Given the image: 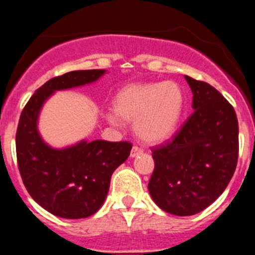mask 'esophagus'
I'll list each match as a JSON object with an SVG mask.
<instances>
[{"instance_id":"34e87169","label":"esophagus","mask_w":255,"mask_h":255,"mask_svg":"<svg viewBox=\"0 0 255 255\" xmlns=\"http://www.w3.org/2000/svg\"><path fill=\"white\" fill-rule=\"evenodd\" d=\"M142 153H143V149L139 148L138 145H134L132 148V150H130V158H134V156L140 155Z\"/></svg>"}]
</instances>
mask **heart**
I'll return each mask as SVG.
<instances>
[{"instance_id": "heart-1", "label": "heart", "mask_w": 255, "mask_h": 255, "mask_svg": "<svg viewBox=\"0 0 255 255\" xmlns=\"http://www.w3.org/2000/svg\"><path fill=\"white\" fill-rule=\"evenodd\" d=\"M184 105V91L176 82H139L120 90L113 111L120 120L134 122L135 133L143 142L155 144L173 135ZM115 116L109 115L110 122L117 121Z\"/></svg>"}]
</instances>
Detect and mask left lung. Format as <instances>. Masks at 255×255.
Listing matches in <instances>:
<instances>
[{
  "label": "left lung",
  "instance_id": "8db88e82",
  "mask_svg": "<svg viewBox=\"0 0 255 255\" xmlns=\"http://www.w3.org/2000/svg\"><path fill=\"white\" fill-rule=\"evenodd\" d=\"M194 113L173 139L151 148L154 171L148 189L165 212L191 216L225 191L238 160V120L213 86L185 75Z\"/></svg>",
  "mask_w": 255,
  "mask_h": 255
}]
</instances>
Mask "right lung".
<instances>
[{"instance_id": "1", "label": "right lung", "mask_w": 255, "mask_h": 255, "mask_svg": "<svg viewBox=\"0 0 255 255\" xmlns=\"http://www.w3.org/2000/svg\"><path fill=\"white\" fill-rule=\"evenodd\" d=\"M105 70H76L50 79L33 94L20 113L16 133L17 163L32 199L61 218H86L104 204L113 171L129 156V142L82 140L54 149L43 142L37 121L54 91L91 84Z\"/></svg>"}]
</instances>
